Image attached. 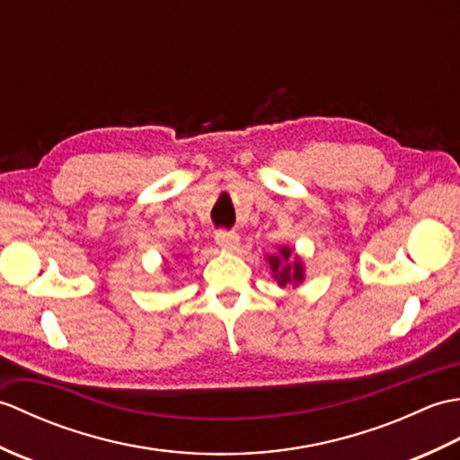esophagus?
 <instances>
[{
    "label": "esophagus",
    "mask_w": 460,
    "mask_h": 460,
    "mask_svg": "<svg viewBox=\"0 0 460 460\" xmlns=\"http://www.w3.org/2000/svg\"><path fill=\"white\" fill-rule=\"evenodd\" d=\"M215 243H217V245L223 249L233 251L239 245V235L235 231H217L215 233Z\"/></svg>",
    "instance_id": "34e87169"
}]
</instances>
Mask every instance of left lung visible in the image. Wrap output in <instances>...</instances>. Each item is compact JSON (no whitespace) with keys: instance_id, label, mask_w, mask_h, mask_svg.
Wrapping results in <instances>:
<instances>
[{"instance_id":"obj_1","label":"left lung","mask_w":460,"mask_h":460,"mask_svg":"<svg viewBox=\"0 0 460 460\" xmlns=\"http://www.w3.org/2000/svg\"><path fill=\"white\" fill-rule=\"evenodd\" d=\"M290 259V249H280V255L279 257H270L269 259V262H270V269H272V272H275V279L279 280V285L280 287H287V285H290V282H300L302 279H305V275H302V265H300V261H296L295 265H288V261ZM282 260L283 262L280 263L279 261Z\"/></svg>"}]
</instances>
